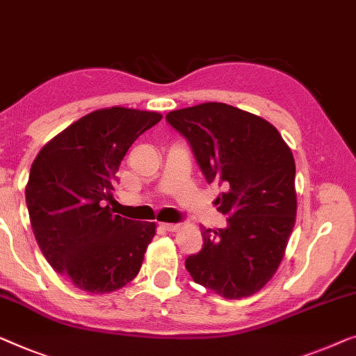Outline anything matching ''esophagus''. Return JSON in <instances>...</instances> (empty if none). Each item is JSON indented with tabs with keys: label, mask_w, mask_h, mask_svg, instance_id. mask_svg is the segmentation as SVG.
Instances as JSON below:
<instances>
[{
	"label": "esophagus",
	"mask_w": 356,
	"mask_h": 356,
	"mask_svg": "<svg viewBox=\"0 0 356 356\" xmlns=\"http://www.w3.org/2000/svg\"><path fill=\"white\" fill-rule=\"evenodd\" d=\"M162 228L165 231H177L179 228V223H162Z\"/></svg>",
	"instance_id": "1"
}]
</instances>
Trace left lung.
<instances>
[{"mask_svg": "<svg viewBox=\"0 0 356 356\" xmlns=\"http://www.w3.org/2000/svg\"><path fill=\"white\" fill-rule=\"evenodd\" d=\"M205 181L223 186L215 204L225 228L202 226V249L184 265L197 284L225 298L260 291L280 266L296 225V162L280 131L223 102L168 112Z\"/></svg>", "mask_w": 356, "mask_h": 356, "instance_id": "8db88e82", "label": "left lung"}]
</instances>
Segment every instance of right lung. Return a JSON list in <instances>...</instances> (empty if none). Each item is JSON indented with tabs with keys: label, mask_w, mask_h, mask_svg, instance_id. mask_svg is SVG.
<instances>
[{
	"label": "right lung",
	"mask_w": 356,
	"mask_h": 356,
	"mask_svg": "<svg viewBox=\"0 0 356 356\" xmlns=\"http://www.w3.org/2000/svg\"><path fill=\"white\" fill-rule=\"evenodd\" d=\"M161 118L125 107L91 112L32 163L25 202L35 239L48 264L81 291L120 289L140 271L156 225L114 215L107 202L127 151Z\"/></svg>",
	"instance_id": "obj_1"
}]
</instances>
